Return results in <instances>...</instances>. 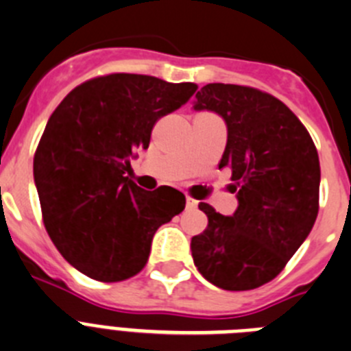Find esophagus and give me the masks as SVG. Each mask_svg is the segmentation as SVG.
Masks as SVG:
<instances>
[{
	"instance_id": "34e87169",
	"label": "esophagus",
	"mask_w": 351,
	"mask_h": 351,
	"mask_svg": "<svg viewBox=\"0 0 351 351\" xmlns=\"http://www.w3.org/2000/svg\"><path fill=\"white\" fill-rule=\"evenodd\" d=\"M186 207L189 208V210H195V208L198 207V202L197 200H193V198H186Z\"/></svg>"
}]
</instances>
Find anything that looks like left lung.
<instances>
[{
	"instance_id": "obj_1",
	"label": "left lung",
	"mask_w": 351,
	"mask_h": 351,
	"mask_svg": "<svg viewBox=\"0 0 351 351\" xmlns=\"http://www.w3.org/2000/svg\"><path fill=\"white\" fill-rule=\"evenodd\" d=\"M193 104L226 123L219 169L231 170L230 189L239 200L233 215L198 205L208 224L191 239L193 261L224 291L261 287L284 269L317 219V147L294 112L261 90L208 83Z\"/></svg>"
}]
</instances>
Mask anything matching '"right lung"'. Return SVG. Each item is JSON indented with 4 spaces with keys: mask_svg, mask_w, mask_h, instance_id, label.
<instances>
[{
    "mask_svg": "<svg viewBox=\"0 0 351 351\" xmlns=\"http://www.w3.org/2000/svg\"><path fill=\"white\" fill-rule=\"evenodd\" d=\"M195 83L146 75L88 80L51 112L34 154V184L53 245L83 275L121 282L146 266L162 224L184 210L181 191L125 176L154 123L189 101Z\"/></svg>",
    "mask_w": 351,
    "mask_h": 351,
    "instance_id": "1",
    "label": "right lung"
}]
</instances>
